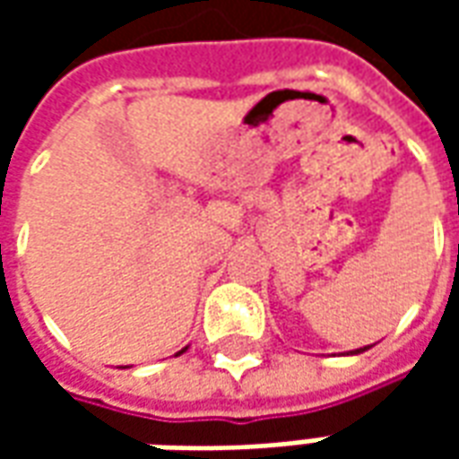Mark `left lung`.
Masks as SVG:
<instances>
[{"mask_svg": "<svg viewBox=\"0 0 459 459\" xmlns=\"http://www.w3.org/2000/svg\"><path fill=\"white\" fill-rule=\"evenodd\" d=\"M366 349H368V346H364V349H356L354 354H361V351H366Z\"/></svg>", "mask_w": 459, "mask_h": 459, "instance_id": "obj_1", "label": "left lung"}]
</instances>
